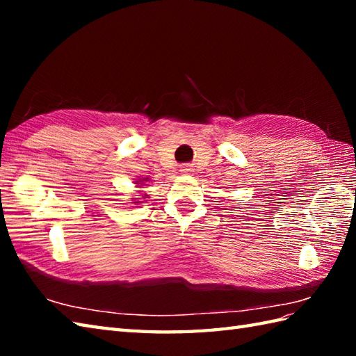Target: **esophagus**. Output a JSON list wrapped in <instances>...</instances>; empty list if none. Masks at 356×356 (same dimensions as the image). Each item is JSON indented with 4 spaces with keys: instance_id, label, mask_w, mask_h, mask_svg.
<instances>
[{
    "instance_id": "obj_1",
    "label": "esophagus",
    "mask_w": 356,
    "mask_h": 356,
    "mask_svg": "<svg viewBox=\"0 0 356 356\" xmlns=\"http://www.w3.org/2000/svg\"><path fill=\"white\" fill-rule=\"evenodd\" d=\"M180 174H185V176H186V174H191L193 172V168H191V166L190 165H182V166H180Z\"/></svg>"
}]
</instances>
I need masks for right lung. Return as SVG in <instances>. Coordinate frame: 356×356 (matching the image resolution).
<instances>
[{"instance_id": "right-lung-1", "label": "right lung", "mask_w": 356, "mask_h": 356, "mask_svg": "<svg viewBox=\"0 0 356 356\" xmlns=\"http://www.w3.org/2000/svg\"><path fill=\"white\" fill-rule=\"evenodd\" d=\"M147 182H148V177H143V179L136 180V185H138L139 188L140 186H147ZM142 197H143V195H142ZM134 203H140V202H134Z\"/></svg>"}]
</instances>
